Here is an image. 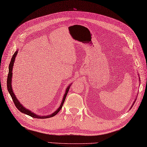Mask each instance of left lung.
Listing matches in <instances>:
<instances>
[{
    "instance_id": "left-lung-1",
    "label": "left lung",
    "mask_w": 147,
    "mask_h": 147,
    "mask_svg": "<svg viewBox=\"0 0 147 147\" xmlns=\"http://www.w3.org/2000/svg\"><path fill=\"white\" fill-rule=\"evenodd\" d=\"M133 105H134V104H133Z\"/></svg>"
}]
</instances>
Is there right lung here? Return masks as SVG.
I'll return each instance as SVG.
<instances>
[{
  "label": "right lung",
  "instance_id": "1",
  "mask_svg": "<svg viewBox=\"0 0 147 147\" xmlns=\"http://www.w3.org/2000/svg\"><path fill=\"white\" fill-rule=\"evenodd\" d=\"M17 51H16L15 53H14V54L13 55L12 57V59H11V61H10V64H9V74H8V76H7V90L9 92V94L10 95V96H11V97L12 98V100L14 103V104H15L16 107H17V109L19 110L20 112H21L23 113H25V114H27V115H29L32 117H34V118H37V119H47V118H51V117H52L53 116H55V115H57V113H58L59 112V111L61 110V109L62 108V106H63V104L64 102H65V98H66V96L68 94V92H69V88H70V85L66 89V91H65V95H64L63 96V100H62V102L61 103V105H60V106L59 107V108L57 109L55 112L54 113H53L52 114H51V115H48V116H38L37 115H36V114L34 113L33 112H32L31 111H30L29 110H28L27 109L25 108L24 107H23V105L21 104V103L19 102V101L18 100L17 98H16V95H14L13 92L12 91V68H13V63H14V60H15V59H16V55H17Z\"/></svg>",
  "mask_w": 147,
  "mask_h": 147
}]
</instances>
